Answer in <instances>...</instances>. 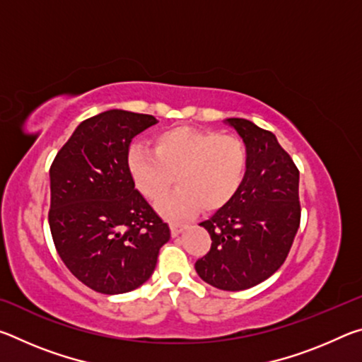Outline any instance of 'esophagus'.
Wrapping results in <instances>:
<instances>
[{"mask_svg":"<svg viewBox=\"0 0 362 362\" xmlns=\"http://www.w3.org/2000/svg\"><path fill=\"white\" fill-rule=\"evenodd\" d=\"M187 228V225H180V223H170V233L173 236H179L180 233Z\"/></svg>","mask_w":362,"mask_h":362,"instance_id":"obj_1","label":"esophagus"}]
</instances>
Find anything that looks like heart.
Here are the masks:
<instances>
[{
    "mask_svg": "<svg viewBox=\"0 0 362 362\" xmlns=\"http://www.w3.org/2000/svg\"><path fill=\"white\" fill-rule=\"evenodd\" d=\"M247 146L236 136L194 127H173L159 132L155 146H132L127 169L134 185L146 199L158 201L176 175L180 189L159 201L164 218L185 220L201 207L217 211L235 198L247 170Z\"/></svg>",
    "mask_w": 362,
    "mask_h": 362,
    "instance_id": "b5f03b06",
    "label": "heart"
}]
</instances>
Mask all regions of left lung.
I'll return each mask as SVG.
<instances>
[{
  "instance_id": "8db88e82",
  "label": "left lung",
  "mask_w": 362,
  "mask_h": 362,
  "mask_svg": "<svg viewBox=\"0 0 362 362\" xmlns=\"http://www.w3.org/2000/svg\"><path fill=\"white\" fill-rule=\"evenodd\" d=\"M247 146V170L228 204L199 225L211 250L194 263L204 283L244 291L283 265L300 225L298 169L273 132L243 118H226Z\"/></svg>"
}]
</instances>
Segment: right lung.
I'll return each mask as SVG.
<instances>
[{"instance_id":"1","label":"right lung","mask_w":362,"mask_h":362,"mask_svg":"<svg viewBox=\"0 0 362 362\" xmlns=\"http://www.w3.org/2000/svg\"><path fill=\"white\" fill-rule=\"evenodd\" d=\"M151 115L107 110L83 121L54 159L49 226L60 259L83 284L107 296L150 279L169 225L136 189L131 140Z\"/></svg>"}]
</instances>
